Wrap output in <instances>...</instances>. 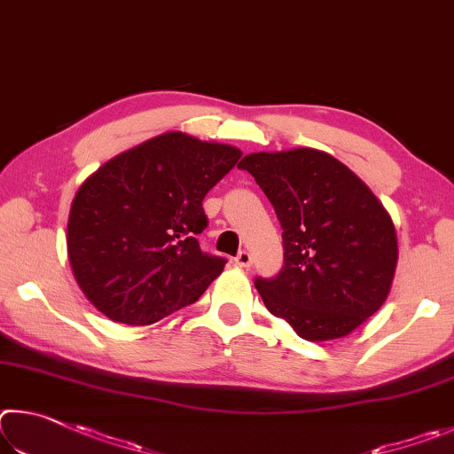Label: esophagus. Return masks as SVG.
I'll return each instance as SVG.
<instances>
[{"mask_svg":"<svg viewBox=\"0 0 454 454\" xmlns=\"http://www.w3.org/2000/svg\"><path fill=\"white\" fill-rule=\"evenodd\" d=\"M235 263L239 265V267H243V269H247V267H251V263H253V257H251V253L249 251H239V255L235 257Z\"/></svg>","mask_w":454,"mask_h":454,"instance_id":"1","label":"esophagus"}]
</instances>
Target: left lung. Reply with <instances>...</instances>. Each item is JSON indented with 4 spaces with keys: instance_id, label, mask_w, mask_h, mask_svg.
Wrapping results in <instances>:
<instances>
[{
    "instance_id": "1",
    "label": "left lung",
    "mask_w": 454,
    "mask_h": 454,
    "mask_svg": "<svg viewBox=\"0 0 454 454\" xmlns=\"http://www.w3.org/2000/svg\"><path fill=\"white\" fill-rule=\"evenodd\" d=\"M247 169L283 227L285 265L255 287L269 313L305 340L345 337L391 291L399 247L383 203L335 157L299 147L251 153Z\"/></svg>"
}]
</instances>
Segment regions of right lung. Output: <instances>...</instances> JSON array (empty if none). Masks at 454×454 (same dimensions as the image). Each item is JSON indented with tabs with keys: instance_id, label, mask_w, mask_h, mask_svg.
<instances>
[{
	"instance_id": "1",
	"label": "right lung",
	"mask_w": 454,
	"mask_h": 454,
	"mask_svg": "<svg viewBox=\"0 0 454 454\" xmlns=\"http://www.w3.org/2000/svg\"><path fill=\"white\" fill-rule=\"evenodd\" d=\"M243 153L169 131L103 163L71 203L67 257L90 303L125 325H151L203 295L227 259L197 237L203 199Z\"/></svg>"
}]
</instances>
